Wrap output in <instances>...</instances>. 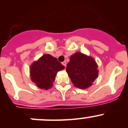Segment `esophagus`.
<instances>
[{
  "label": "esophagus",
  "instance_id": "esophagus-1",
  "mask_svg": "<svg viewBox=\"0 0 128 128\" xmlns=\"http://www.w3.org/2000/svg\"><path fill=\"white\" fill-rule=\"evenodd\" d=\"M62 64L63 66H64V67H66V61H64V62H62Z\"/></svg>",
  "mask_w": 128,
  "mask_h": 128
}]
</instances>
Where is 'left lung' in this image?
<instances>
[{
	"instance_id": "8db88e82",
	"label": "left lung",
	"mask_w": 128,
	"mask_h": 128,
	"mask_svg": "<svg viewBox=\"0 0 128 128\" xmlns=\"http://www.w3.org/2000/svg\"><path fill=\"white\" fill-rule=\"evenodd\" d=\"M97 68L94 58L78 52L70 56L66 72L75 87L86 89L91 86L98 77Z\"/></svg>"
}]
</instances>
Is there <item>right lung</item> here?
Here are the masks:
<instances>
[{
	"label": "right lung",
	"mask_w": 128,
	"mask_h": 128,
	"mask_svg": "<svg viewBox=\"0 0 128 128\" xmlns=\"http://www.w3.org/2000/svg\"><path fill=\"white\" fill-rule=\"evenodd\" d=\"M64 68L56 58L44 54L31 66V79L40 88L48 90L53 86L57 72Z\"/></svg>",
	"instance_id": "right-lung-1"
}]
</instances>
